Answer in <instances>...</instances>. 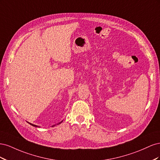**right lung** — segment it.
<instances>
[{
  "label": "right lung",
  "instance_id": "right-lung-1",
  "mask_svg": "<svg viewBox=\"0 0 160 160\" xmlns=\"http://www.w3.org/2000/svg\"><path fill=\"white\" fill-rule=\"evenodd\" d=\"M62 122H59V124H60V123H61ZM28 123H29V124H31V125H32V126H34V127H38V126H37V125H34V124H32V123H29V122H28Z\"/></svg>",
  "mask_w": 160,
  "mask_h": 160
}]
</instances>
